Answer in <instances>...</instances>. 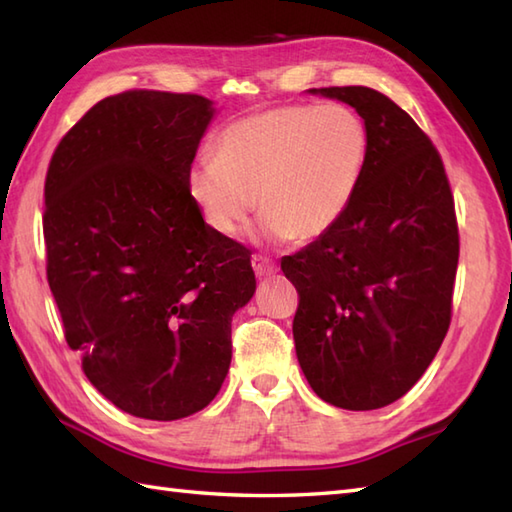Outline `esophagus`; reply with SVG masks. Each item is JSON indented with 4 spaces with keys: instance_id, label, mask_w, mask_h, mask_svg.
<instances>
[{
    "instance_id": "obj_1",
    "label": "esophagus",
    "mask_w": 512,
    "mask_h": 512,
    "mask_svg": "<svg viewBox=\"0 0 512 512\" xmlns=\"http://www.w3.org/2000/svg\"><path fill=\"white\" fill-rule=\"evenodd\" d=\"M250 262H253V270H255L257 277H270V275H275L277 270H279L273 259L266 257V255H253V259H250Z\"/></svg>"
}]
</instances>
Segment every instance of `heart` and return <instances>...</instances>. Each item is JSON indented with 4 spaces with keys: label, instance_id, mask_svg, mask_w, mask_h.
<instances>
[{
    "label": "heart",
    "instance_id": "heart-1",
    "mask_svg": "<svg viewBox=\"0 0 512 512\" xmlns=\"http://www.w3.org/2000/svg\"><path fill=\"white\" fill-rule=\"evenodd\" d=\"M367 160L369 132L352 107L277 105L226 125L189 191L217 235L233 237L257 202L270 237L308 244L350 211Z\"/></svg>",
    "mask_w": 512,
    "mask_h": 512
}]
</instances>
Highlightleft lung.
<instances>
[{"instance_id": "8db88e82", "label": "left lung", "mask_w": 512, "mask_h": 512, "mask_svg": "<svg viewBox=\"0 0 512 512\" xmlns=\"http://www.w3.org/2000/svg\"><path fill=\"white\" fill-rule=\"evenodd\" d=\"M310 92L361 114L369 160L343 220L281 259L299 292L295 350L319 398L380 409L418 383L451 325L455 202L431 138L385 94L363 85Z\"/></svg>"}]
</instances>
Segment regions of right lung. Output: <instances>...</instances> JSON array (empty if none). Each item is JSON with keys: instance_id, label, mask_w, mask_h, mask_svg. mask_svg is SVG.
<instances>
[{"instance_id": "right-lung-1", "label": "right lung", "mask_w": 512, "mask_h": 512, "mask_svg": "<svg viewBox=\"0 0 512 512\" xmlns=\"http://www.w3.org/2000/svg\"><path fill=\"white\" fill-rule=\"evenodd\" d=\"M213 116L200 94L99 101L50 158L46 277L70 350L132 416L204 409L231 365V321L255 292L250 250L211 231L189 191Z\"/></svg>"}]
</instances>
